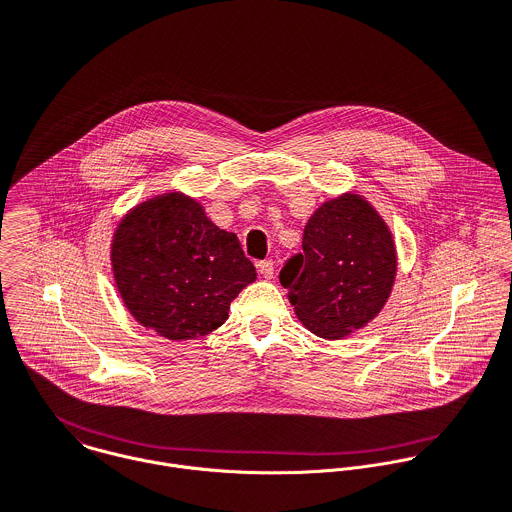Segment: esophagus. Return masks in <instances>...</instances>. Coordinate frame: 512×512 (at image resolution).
<instances>
[{"instance_id": "esophagus-1", "label": "esophagus", "mask_w": 512, "mask_h": 512, "mask_svg": "<svg viewBox=\"0 0 512 512\" xmlns=\"http://www.w3.org/2000/svg\"><path fill=\"white\" fill-rule=\"evenodd\" d=\"M258 272L262 278L266 280H272L274 278V262L272 260H264V262H258Z\"/></svg>"}]
</instances>
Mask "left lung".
Wrapping results in <instances>:
<instances>
[{"instance_id": "1", "label": "left lung", "mask_w": 512, "mask_h": 512, "mask_svg": "<svg viewBox=\"0 0 512 512\" xmlns=\"http://www.w3.org/2000/svg\"><path fill=\"white\" fill-rule=\"evenodd\" d=\"M395 274L389 226L363 196L345 192L310 216L302 254L286 262L280 282L312 334L341 340L381 312Z\"/></svg>"}]
</instances>
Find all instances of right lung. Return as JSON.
I'll return each mask as SVG.
<instances>
[{
    "label": "right lung",
    "instance_id": "1",
    "mask_svg": "<svg viewBox=\"0 0 512 512\" xmlns=\"http://www.w3.org/2000/svg\"><path fill=\"white\" fill-rule=\"evenodd\" d=\"M111 264L133 318L167 340H194L228 320L230 302L256 280L234 232L218 228L202 204L165 192L119 222Z\"/></svg>",
    "mask_w": 512,
    "mask_h": 512
}]
</instances>
